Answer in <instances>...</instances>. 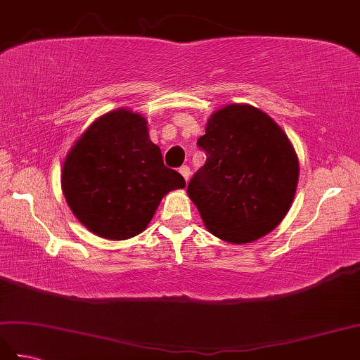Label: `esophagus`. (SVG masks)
Returning <instances> with one entry per match:
<instances>
[{
    "label": "esophagus",
    "instance_id": "obj_1",
    "mask_svg": "<svg viewBox=\"0 0 360 360\" xmlns=\"http://www.w3.org/2000/svg\"><path fill=\"white\" fill-rule=\"evenodd\" d=\"M179 173L182 174V178H184L186 181L190 179V167L188 165H182L179 167Z\"/></svg>",
    "mask_w": 360,
    "mask_h": 360
}]
</instances>
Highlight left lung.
I'll return each mask as SVG.
<instances>
[{
    "mask_svg": "<svg viewBox=\"0 0 360 360\" xmlns=\"http://www.w3.org/2000/svg\"><path fill=\"white\" fill-rule=\"evenodd\" d=\"M205 164L187 186L207 231L243 244L274 231L292 204L298 159L288 136L250 105L212 114L196 142Z\"/></svg>",
    "mask_w": 360,
    "mask_h": 360,
    "instance_id": "left-lung-1",
    "label": "left lung"
}]
</instances>
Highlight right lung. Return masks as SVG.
<instances>
[{
  "instance_id": "1",
  "label": "right lung",
  "mask_w": 360,
  "mask_h": 360,
  "mask_svg": "<svg viewBox=\"0 0 360 360\" xmlns=\"http://www.w3.org/2000/svg\"><path fill=\"white\" fill-rule=\"evenodd\" d=\"M62 187L80 223L108 240L141 233L160 200L186 187L182 176L164 165L141 114L117 110L97 119L68 155Z\"/></svg>"
}]
</instances>
